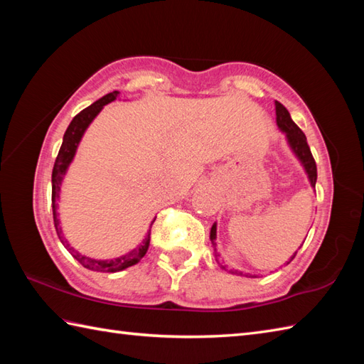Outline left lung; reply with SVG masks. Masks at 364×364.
<instances>
[{
    "label": "left lung",
    "instance_id": "8db88e82",
    "mask_svg": "<svg viewBox=\"0 0 364 364\" xmlns=\"http://www.w3.org/2000/svg\"><path fill=\"white\" fill-rule=\"evenodd\" d=\"M275 114H277V125H278V128H280L282 131H284L286 136H288L289 145L292 146L294 153H296L297 156H299V159L301 161V164H304L306 173H308V178H310V181H311V186L314 188L316 186V180H318V167H316V161H314L313 154H311L310 145H308V142H306V137L304 134V131H301L296 125V123L292 122L288 109H286V107L280 102H275ZM210 237H211L213 245H215V242H214L215 241V223H214L213 228H211V236ZM294 257H296V255H294ZM294 257L288 261V264L294 259ZM223 269H225V267H223ZM231 274H236V272H233V270H231ZM239 274H241V272H239Z\"/></svg>",
    "mask_w": 364,
    "mask_h": 364
}]
</instances>
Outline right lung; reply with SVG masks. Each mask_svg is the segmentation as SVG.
Returning a JSON list of instances; mask_svg holds the SVG:
<instances>
[{"label": "right lung", "mask_w": 364, "mask_h": 364, "mask_svg": "<svg viewBox=\"0 0 364 364\" xmlns=\"http://www.w3.org/2000/svg\"><path fill=\"white\" fill-rule=\"evenodd\" d=\"M120 92L119 90H114L111 94L105 95L103 98H100L98 102H95L94 105L87 106L86 109H82L80 114H76L73 120L70 122V125H68L65 134H64V141L63 145H60L59 153H58V158L54 161V167H53V175H51V205H53V220H54V228H56V233L58 237L60 239V242L64 244L65 249L70 252L72 257L80 261L81 264L89 269V270H95V272H119V270L127 269L129 266H134L136 262L141 261L144 258V255L149 250V245H150V235H151V230H149V233H146L145 241L134 249L133 252H129L125 257H120V258H115V259H109V261H98V259H92L84 257V255L76 252L73 247H70V244L67 242V239L63 235V230L59 227V219H58V206H56V198L59 197V191H60V181H63V178L65 175V170L70 164L73 156H75V151L78 149V144L81 141V137L84 134V131L89 127V123L95 119V115L103 109V106L114 102L115 98L119 97Z\"/></svg>", "instance_id": "add662e5"}]
</instances>
